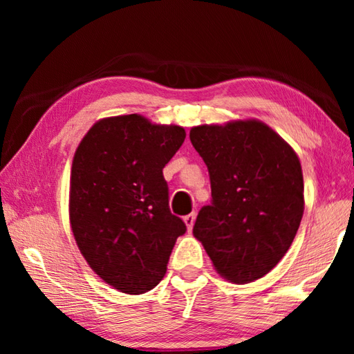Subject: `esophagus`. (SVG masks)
<instances>
[{
    "mask_svg": "<svg viewBox=\"0 0 354 354\" xmlns=\"http://www.w3.org/2000/svg\"><path fill=\"white\" fill-rule=\"evenodd\" d=\"M184 221H185V225H187V230L192 231V227H194V223H195V212L185 215Z\"/></svg>",
    "mask_w": 354,
    "mask_h": 354,
    "instance_id": "34e87169",
    "label": "esophagus"
}]
</instances>
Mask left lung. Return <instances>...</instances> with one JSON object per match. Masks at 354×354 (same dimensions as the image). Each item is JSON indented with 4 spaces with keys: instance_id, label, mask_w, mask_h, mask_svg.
Wrapping results in <instances>:
<instances>
[{
    "instance_id": "1",
    "label": "left lung",
    "mask_w": 354,
    "mask_h": 354,
    "mask_svg": "<svg viewBox=\"0 0 354 354\" xmlns=\"http://www.w3.org/2000/svg\"><path fill=\"white\" fill-rule=\"evenodd\" d=\"M211 179L194 236L215 270L236 284L262 278L283 259L304 211L303 173L295 151L256 120L190 129Z\"/></svg>"
}]
</instances>
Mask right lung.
<instances>
[{"label": "right lung", "mask_w": 354, "mask_h": 354, "mask_svg": "<svg viewBox=\"0 0 354 354\" xmlns=\"http://www.w3.org/2000/svg\"><path fill=\"white\" fill-rule=\"evenodd\" d=\"M184 139L181 127L131 113L100 120L76 149L71 230L92 270L120 292L139 295L158 286L187 231L170 212L162 173Z\"/></svg>", "instance_id": "obj_1"}]
</instances>
